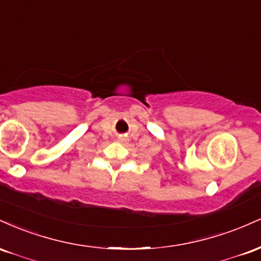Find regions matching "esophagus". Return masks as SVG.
<instances>
[{"label":"esophagus","mask_w":261,"mask_h":261,"mask_svg":"<svg viewBox=\"0 0 261 261\" xmlns=\"http://www.w3.org/2000/svg\"><path fill=\"white\" fill-rule=\"evenodd\" d=\"M120 141H124V139H122V137H120V139H119Z\"/></svg>","instance_id":"obj_1"}]
</instances>
